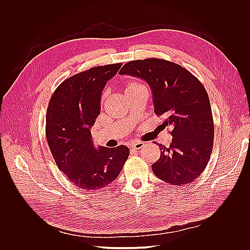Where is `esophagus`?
Returning a JSON list of instances; mask_svg holds the SVG:
<instances>
[{"label":"esophagus","mask_w":250,"mask_h":250,"mask_svg":"<svg viewBox=\"0 0 250 250\" xmlns=\"http://www.w3.org/2000/svg\"><path fill=\"white\" fill-rule=\"evenodd\" d=\"M144 146L143 142H133L130 144V148L134 149V150H139Z\"/></svg>","instance_id":"34e87169"}]
</instances>
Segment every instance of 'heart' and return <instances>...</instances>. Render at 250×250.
Wrapping results in <instances>:
<instances>
[{"instance_id": "1", "label": "heart", "mask_w": 250, "mask_h": 250, "mask_svg": "<svg viewBox=\"0 0 250 250\" xmlns=\"http://www.w3.org/2000/svg\"><path fill=\"white\" fill-rule=\"evenodd\" d=\"M140 86H142V84H140V83H134V82H132V83H127V85H126V89H125V91L127 92V91H130V90H133V89H136V88H138V87H140ZM107 91H104L103 92V94H102V101H104V99L107 97Z\"/></svg>"}]
</instances>
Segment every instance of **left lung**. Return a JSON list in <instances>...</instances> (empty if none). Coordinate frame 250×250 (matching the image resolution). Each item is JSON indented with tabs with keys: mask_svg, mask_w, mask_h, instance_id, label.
I'll use <instances>...</instances> for the list:
<instances>
[{
	"mask_svg": "<svg viewBox=\"0 0 250 250\" xmlns=\"http://www.w3.org/2000/svg\"><path fill=\"white\" fill-rule=\"evenodd\" d=\"M119 74L145 80L152 89L155 114L166 118L165 126L172 127L169 147L160 144L154 174L171 185L195 181L207 167L214 139L210 102L203 83L182 66L159 58L129 61Z\"/></svg>",
	"mask_w": 250,
	"mask_h": 250,
	"instance_id": "1",
	"label": "left lung"
}]
</instances>
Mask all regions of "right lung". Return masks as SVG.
I'll return each instance as SVG.
<instances>
[{
  "mask_svg": "<svg viewBox=\"0 0 250 250\" xmlns=\"http://www.w3.org/2000/svg\"><path fill=\"white\" fill-rule=\"evenodd\" d=\"M123 63L97 66L62 82L50 97L46 141L58 168L77 187L92 191L106 187L121 173L129 149H95L90 128L100 114L101 93Z\"/></svg>",
  "mask_w": 250,
  "mask_h": 250,
  "instance_id": "obj_1",
  "label": "right lung"
}]
</instances>
